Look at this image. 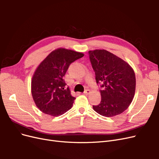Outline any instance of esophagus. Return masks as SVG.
I'll use <instances>...</instances> for the list:
<instances>
[{"instance_id": "34e87169", "label": "esophagus", "mask_w": 159, "mask_h": 159, "mask_svg": "<svg viewBox=\"0 0 159 159\" xmlns=\"http://www.w3.org/2000/svg\"><path fill=\"white\" fill-rule=\"evenodd\" d=\"M90 92H91V91L89 89H86L84 91V95H89L90 93Z\"/></svg>"}]
</instances>
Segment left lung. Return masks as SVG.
<instances>
[{
  "label": "left lung",
  "mask_w": 159,
  "mask_h": 159,
  "mask_svg": "<svg viewBox=\"0 0 159 159\" xmlns=\"http://www.w3.org/2000/svg\"><path fill=\"white\" fill-rule=\"evenodd\" d=\"M96 83L100 85L102 100L93 105L102 116L113 117L123 113L134 95L136 79L131 66L120 57L105 50L89 51Z\"/></svg>",
  "instance_id": "8db88e82"
}]
</instances>
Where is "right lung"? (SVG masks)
Wrapping results in <instances>:
<instances>
[{"instance_id":"add662e5","label":"right lung","mask_w":159,"mask_h":159,"mask_svg":"<svg viewBox=\"0 0 159 159\" xmlns=\"http://www.w3.org/2000/svg\"><path fill=\"white\" fill-rule=\"evenodd\" d=\"M84 54L65 48L52 52L38 66L31 83L32 95L42 112L57 117L70 109L75 98L66 89L64 77L70 65Z\"/></svg>"}]
</instances>
